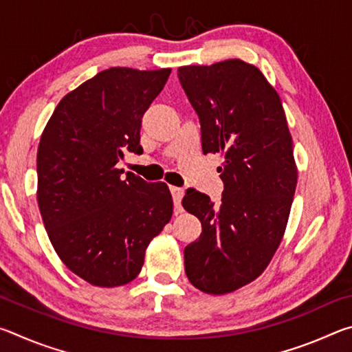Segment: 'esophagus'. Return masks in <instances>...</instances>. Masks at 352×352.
<instances>
[{"label":"esophagus","instance_id":"obj_1","mask_svg":"<svg viewBox=\"0 0 352 352\" xmlns=\"http://www.w3.org/2000/svg\"><path fill=\"white\" fill-rule=\"evenodd\" d=\"M170 194H172V200H174V205L178 211H180L182 208V199H183V194L184 190L182 188H177V186H170Z\"/></svg>","mask_w":352,"mask_h":352}]
</instances>
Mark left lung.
<instances>
[{
	"instance_id": "obj_1",
	"label": "left lung",
	"mask_w": 352,
	"mask_h": 352,
	"mask_svg": "<svg viewBox=\"0 0 352 352\" xmlns=\"http://www.w3.org/2000/svg\"><path fill=\"white\" fill-rule=\"evenodd\" d=\"M178 79L199 116L204 153H223L220 204L192 188L182 201L201 222L184 248V272L194 287L222 295L258 278L283 239L298 178L292 136L281 99L253 65L182 67Z\"/></svg>"
}]
</instances>
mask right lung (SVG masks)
<instances>
[{
  "label": "right lung",
  "instance_id": "right-lung-1",
  "mask_svg": "<svg viewBox=\"0 0 352 352\" xmlns=\"http://www.w3.org/2000/svg\"><path fill=\"white\" fill-rule=\"evenodd\" d=\"M170 69L100 71L52 113L37 152V200L52 247L68 269L99 287L138 276L146 248L172 217L168 184L116 164L141 148L142 116Z\"/></svg>",
  "mask_w": 352,
  "mask_h": 352
}]
</instances>
